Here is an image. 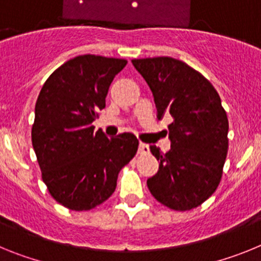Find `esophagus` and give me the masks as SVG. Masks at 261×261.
<instances>
[{"label":"esophagus","instance_id":"1","mask_svg":"<svg viewBox=\"0 0 261 261\" xmlns=\"http://www.w3.org/2000/svg\"><path fill=\"white\" fill-rule=\"evenodd\" d=\"M138 153L140 154H147L149 153V146L144 142H140V147H138Z\"/></svg>","mask_w":261,"mask_h":261}]
</instances>
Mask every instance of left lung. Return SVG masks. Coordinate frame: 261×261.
I'll use <instances>...</instances> for the list:
<instances>
[{
	"instance_id": "left-lung-1",
	"label": "left lung",
	"mask_w": 261,
	"mask_h": 261,
	"mask_svg": "<svg viewBox=\"0 0 261 261\" xmlns=\"http://www.w3.org/2000/svg\"><path fill=\"white\" fill-rule=\"evenodd\" d=\"M154 95L156 117H172L171 149L150 146L159 170L147 179L154 199L177 212L191 211L216 192L229 149V120L213 85L172 57L132 60Z\"/></svg>"
}]
</instances>
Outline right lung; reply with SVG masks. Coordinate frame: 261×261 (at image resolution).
I'll return each instance as SVG.
<instances>
[{
  "instance_id": "add662e5",
  "label": "right lung",
  "mask_w": 261,
  "mask_h": 261,
  "mask_svg": "<svg viewBox=\"0 0 261 261\" xmlns=\"http://www.w3.org/2000/svg\"><path fill=\"white\" fill-rule=\"evenodd\" d=\"M126 62L77 56L53 71L38 96L31 140L41 179L53 199L70 211H91L110 199L119 172L137 153L135 135L107 138L93 125Z\"/></svg>"
}]
</instances>
